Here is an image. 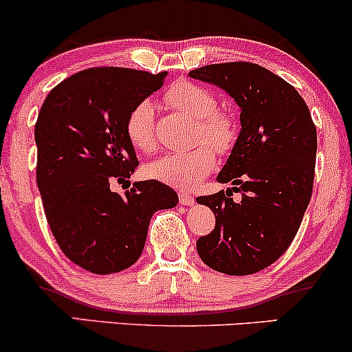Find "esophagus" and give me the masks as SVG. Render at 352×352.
I'll return each instance as SVG.
<instances>
[{"label":"esophagus","instance_id":"34e87169","mask_svg":"<svg viewBox=\"0 0 352 352\" xmlns=\"http://www.w3.org/2000/svg\"><path fill=\"white\" fill-rule=\"evenodd\" d=\"M179 201L182 205H187V207H190V205L195 204V199H193L192 193L188 192H180L179 193Z\"/></svg>","mask_w":352,"mask_h":352}]
</instances>
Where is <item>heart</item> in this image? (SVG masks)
Returning <instances> with one entry per match:
<instances>
[{"instance_id":"1","label":"heart","mask_w":352,"mask_h":352,"mask_svg":"<svg viewBox=\"0 0 352 352\" xmlns=\"http://www.w3.org/2000/svg\"><path fill=\"white\" fill-rule=\"evenodd\" d=\"M164 100L167 106L195 119V140H207L220 153L233 147L238 135L235 119L218 111L217 96L208 87L177 80L165 91ZM125 135L137 151L152 152L155 148V112L148 100L131 109L125 119ZM211 148L200 144L192 151L165 153L145 167V175L177 188L195 187L215 167L217 157Z\"/></svg>"}]
</instances>
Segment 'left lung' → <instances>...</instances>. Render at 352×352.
Returning a JSON list of instances; mask_svg holds the SVG:
<instances>
[{
	"mask_svg": "<svg viewBox=\"0 0 352 352\" xmlns=\"http://www.w3.org/2000/svg\"><path fill=\"white\" fill-rule=\"evenodd\" d=\"M188 76L223 89L241 111L240 135L217 177L233 187L197 199L217 221L197 252L215 272L253 274L296 236L313 193L316 127L296 89L258 64H210ZM233 191L242 193L240 202Z\"/></svg>",
	"mask_w": 352,
	"mask_h": 352,
	"instance_id": "left-lung-1",
	"label": "left lung"
}]
</instances>
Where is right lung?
<instances>
[{"instance_id": "right-lung-1", "label": "right lung", "mask_w": 352, "mask_h": 352, "mask_svg": "<svg viewBox=\"0 0 352 352\" xmlns=\"http://www.w3.org/2000/svg\"><path fill=\"white\" fill-rule=\"evenodd\" d=\"M165 76L91 67L59 82L39 111L36 180L44 213L63 253L91 273L134 265L153 213L179 201L159 180L135 182L124 195L111 190L112 180L131 179L139 165L125 119L162 87Z\"/></svg>"}]
</instances>
